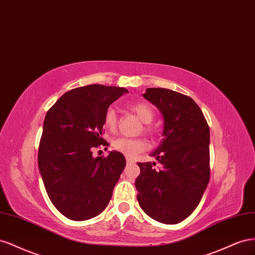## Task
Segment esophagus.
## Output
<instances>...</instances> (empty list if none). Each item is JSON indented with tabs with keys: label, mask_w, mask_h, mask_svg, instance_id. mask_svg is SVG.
Masks as SVG:
<instances>
[{
	"label": "esophagus",
	"mask_w": 255,
	"mask_h": 255,
	"mask_svg": "<svg viewBox=\"0 0 255 255\" xmlns=\"http://www.w3.org/2000/svg\"><path fill=\"white\" fill-rule=\"evenodd\" d=\"M134 161H133V160L132 159H130V158H127V163L128 164H130V163H133Z\"/></svg>",
	"instance_id": "34e87169"
}]
</instances>
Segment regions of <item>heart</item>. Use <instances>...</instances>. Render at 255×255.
Instances as JSON below:
<instances>
[{"instance_id": "heart-1", "label": "heart", "mask_w": 255, "mask_h": 255, "mask_svg": "<svg viewBox=\"0 0 255 255\" xmlns=\"http://www.w3.org/2000/svg\"><path fill=\"white\" fill-rule=\"evenodd\" d=\"M129 109L139 116V119L143 123L146 124V125H145V130L151 132L152 130L148 126V124L151 123L155 116V112L152 107L146 103H136L130 105ZM104 125L109 131H114L116 127H118V115H116V112L112 108L108 109L106 111L104 118ZM112 146L115 150H118L124 156H126L128 158H133L137 154H140V152L146 149L147 143L143 139H130V137L121 136L113 141Z\"/></svg>"}]
</instances>
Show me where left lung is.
<instances>
[{"label":"left lung","mask_w":255,"mask_h":255,"mask_svg":"<svg viewBox=\"0 0 255 255\" xmlns=\"http://www.w3.org/2000/svg\"><path fill=\"white\" fill-rule=\"evenodd\" d=\"M143 97L163 118V139L151 152L160 163L139 162L136 199L145 214L164 224L190 216L204 194L210 175L209 127L200 107L183 94L147 89Z\"/></svg>","instance_id":"8db88e82"}]
</instances>
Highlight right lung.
<instances>
[{
    "instance_id": "add662e5",
    "label": "right lung",
    "mask_w": 255,
    "mask_h": 255,
    "mask_svg": "<svg viewBox=\"0 0 255 255\" xmlns=\"http://www.w3.org/2000/svg\"><path fill=\"white\" fill-rule=\"evenodd\" d=\"M128 93L124 87L91 84L65 93L50 108L42 126L38 168L50 201L70 220L84 221L108 206L126 159L113 150L94 157L93 149L108 146L104 118L110 105Z\"/></svg>"
}]
</instances>
